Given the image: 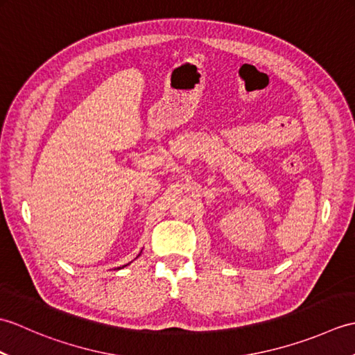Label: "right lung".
Here are the masks:
<instances>
[{
  "instance_id": "add662e5",
  "label": "right lung",
  "mask_w": 355,
  "mask_h": 355,
  "mask_svg": "<svg viewBox=\"0 0 355 355\" xmlns=\"http://www.w3.org/2000/svg\"><path fill=\"white\" fill-rule=\"evenodd\" d=\"M123 267H125V266H123Z\"/></svg>"
}]
</instances>
